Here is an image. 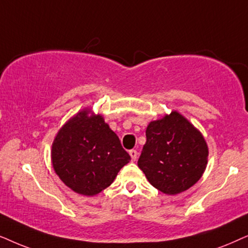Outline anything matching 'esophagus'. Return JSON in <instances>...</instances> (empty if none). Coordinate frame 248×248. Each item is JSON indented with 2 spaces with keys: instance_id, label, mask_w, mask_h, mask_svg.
Wrapping results in <instances>:
<instances>
[{
  "instance_id": "34e87169",
  "label": "esophagus",
  "mask_w": 248,
  "mask_h": 248,
  "mask_svg": "<svg viewBox=\"0 0 248 248\" xmlns=\"http://www.w3.org/2000/svg\"><path fill=\"white\" fill-rule=\"evenodd\" d=\"M129 155H130V157H131V161H136L137 155H138L136 150H131V151H129Z\"/></svg>"
}]
</instances>
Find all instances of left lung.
Listing matches in <instances>:
<instances>
[{"label":"left lung","instance_id":"left-lung-1","mask_svg":"<svg viewBox=\"0 0 248 248\" xmlns=\"http://www.w3.org/2000/svg\"><path fill=\"white\" fill-rule=\"evenodd\" d=\"M207 157L209 147L202 133L172 111L148 124L138 167L152 186L167 195H177L201 179Z\"/></svg>","mask_w":248,"mask_h":248}]
</instances>
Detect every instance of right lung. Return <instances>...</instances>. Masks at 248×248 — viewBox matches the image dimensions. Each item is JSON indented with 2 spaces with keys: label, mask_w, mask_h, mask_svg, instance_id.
Returning a JSON list of instances; mask_svg holds the SVG:
<instances>
[{
  "label": "right lung",
  "mask_w": 248,
  "mask_h": 248,
  "mask_svg": "<svg viewBox=\"0 0 248 248\" xmlns=\"http://www.w3.org/2000/svg\"><path fill=\"white\" fill-rule=\"evenodd\" d=\"M51 160L65 186L80 195L94 196L113 183L130 156L103 115L85 108L58 131Z\"/></svg>",
  "instance_id": "1"
}]
</instances>
